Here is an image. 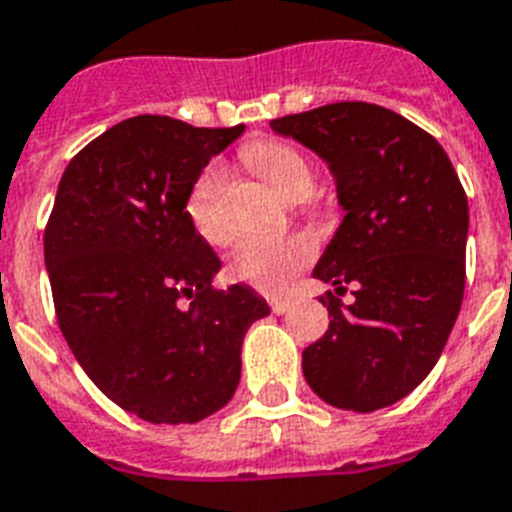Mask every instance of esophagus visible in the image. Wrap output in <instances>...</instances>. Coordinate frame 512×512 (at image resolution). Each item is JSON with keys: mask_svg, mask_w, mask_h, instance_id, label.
Returning <instances> with one entry per match:
<instances>
[{"mask_svg": "<svg viewBox=\"0 0 512 512\" xmlns=\"http://www.w3.org/2000/svg\"><path fill=\"white\" fill-rule=\"evenodd\" d=\"M289 307H292V302H289V299H281V297L270 299V310H273L276 315H284Z\"/></svg>", "mask_w": 512, "mask_h": 512, "instance_id": "1", "label": "esophagus"}]
</instances>
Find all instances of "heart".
<instances>
[{
  "label": "heart",
  "instance_id": "b5f03b06",
  "mask_svg": "<svg viewBox=\"0 0 512 512\" xmlns=\"http://www.w3.org/2000/svg\"><path fill=\"white\" fill-rule=\"evenodd\" d=\"M242 160L265 184L286 199L310 197L315 184L313 165L292 144L284 141H249L242 147ZM226 173L220 165H207L191 184L186 197V218L202 239L223 244L231 228L223 215ZM313 257V244L305 236H242L231 255V273L260 292L278 294L292 284L297 270Z\"/></svg>",
  "mask_w": 512,
  "mask_h": 512
}]
</instances>
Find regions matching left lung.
Returning <instances> with one entry per match:
<instances>
[{
    "label": "left lung",
    "instance_id": "obj_1",
    "mask_svg": "<svg viewBox=\"0 0 512 512\" xmlns=\"http://www.w3.org/2000/svg\"><path fill=\"white\" fill-rule=\"evenodd\" d=\"M321 157L344 218L313 278L328 331L302 352V373L339 410L373 413L413 392L442 355L465 289L468 199L439 141L397 112L336 102L270 120Z\"/></svg>",
    "mask_w": 512,
    "mask_h": 512
}]
</instances>
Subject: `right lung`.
I'll use <instances>...</instances> for the list:
<instances>
[{"instance_id": "right-lung-1", "label": "right lung", "mask_w": 512, "mask_h": 512, "mask_svg": "<svg viewBox=\"0 0 512 512\" xmlns=\"http://www.w3.org/2000/svg\"><path fill=\"white\" fill-rule=\"evenodd\" d=\"M242 134L128 118L57 186L44 231L57 323L99 392L141 421L197 423L228 405L244 334L270 315L247 284L213 289L220 257L186 218L191 184Z\"/></svg>"}]
</instances>
